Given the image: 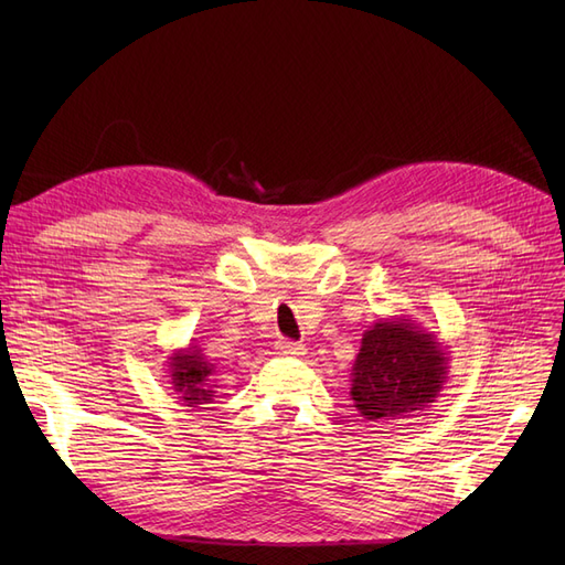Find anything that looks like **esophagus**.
<instances>
[{"instance_id":"1","label":"esophagus","mask_w":565,"mask_h":565,"mask_svg":"<svg viewBox=\"0 0 565 565\" xmlns=\"http://www.w3.org/2000/svg\"><path fill=\"white\" fill-rule=\"evenodd\" d=\"M276 351H278L280 355H292V358L306 353L303 344H297V341H285V339L276 341Z\"/></svg>"}]
</instances>
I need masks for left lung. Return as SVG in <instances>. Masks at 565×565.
<instances>
[{"mask_svg": "<svg viewBox=\"0 0 565 565\" xmlns=\"http://www.w3.org/2000/svg\"><path fill=\"white\" fill-rule=\"evenodd\" d=\"M448 382V351L409 316L380 318L363 332L351 367V401L363 419L417 417Z\"/></svg>", "mask_w": 565, "mask_h": 565, "instance_id": "obj_1", "label": "left lung"}]
</instances>
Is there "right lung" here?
Wrapping results in <instances>:
<instances>
[{
    "label": "right lung",
    "mask_w": 565,
    "mask_h": 565,
    "mask_svg": "<svg viewBox=\"0 0 565 565\" xmlns=\"http://www.w3.org/2000/svg\"><path fill=\"white\" fill-rule=\"evenodd\" d=\"M214 363H210V358L204 355V351L198 344L177 349L167 361L169 384H172V388L179 393V398L188 407L210 403L214 398Z\"/></svg>",
    "instance_id": "right-lung-1"
}]
</instances>
